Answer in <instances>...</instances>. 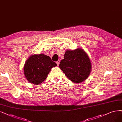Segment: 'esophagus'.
<instances>
[{
	"label": "esophagus",
	"instance_id": "34e87169",
	"mask_svg": "<svg viewBox=\"0 0 122 122\" xmlns=\"http://www.w3.org/2000/svg\"><path fill=\"white\" fill-rule=\"evenodd\" d=\"M60 60H58V61H57V62H56V63H57V65L58 66H59V64H60Z\"/></svg>",
	"mask_w": 122,
	"mask_h": 122
}]
</instances>
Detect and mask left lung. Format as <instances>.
<instances>
[{
	"label": "left lung",
	"instance_id": "8db88e82",
	"mask_svg": "<svg viewBox=\"0 0 122 122\" xmlns=\"http://www.w3.org/2000/svg\"><path fill=\"white\" fill-rule=\"evenodd\" d=\"M60 68L72 81L79 83L86 80L92 69L89 58L83 50H67L59 64Z\"/></svg>",
	"mask_w": 122,
	"mask_h": 122
}]
</instances>
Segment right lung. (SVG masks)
Masks as SVG:
<instances>
[{
  "mask_svg": "<svg viewBox=\"0 0 122 122\" xmlns=\"http://www.w3.org/2000/svg\"><path fill=\"white\" fill-rule=\"evenodd\" d=\"M57 66L51 58L43 54L31 55L24 67L25 77L34 85L42 83L47 77L52 68Z\"/></svg>",
  "mask_w": 122,
  "mask_h": 122,
  "instance_id": "add662e5",
  "label": "right lung"
}]
</instances>
